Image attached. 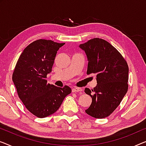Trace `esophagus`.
Wrapping results in <instances>:
<instances>
[{"instance_id":"obj_1","label":"esophagus","mask_w":146,"mask_h":146,"mask_svg":"<svg viewBox=\"0 0 146 146\" xmlns=\"http://www.w3.org/2000/svg\"><path fill=\"white\" fill-rule=\"evenodd\" d=\"M82 91V89L80 88H78V87H74L72 88V92H81Z\"/></svg>"}]
</instances>
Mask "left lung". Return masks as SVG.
<instances>
[{
	"label": "left lung",
	"instance_id": "1",
	"mask_svg": "<svg viewBox=\"0 0 146 146\" xmlns=\"http://www.w3.org/2000/svg\"><path fill=\"white\" fill-rule=\"evenodd\" d=\"M79 46L88 58L87 75L96 74L97 80L94 88L84 89L92 100L85 112L94 118H105L118 107L127 92V62L113 46L104 39H90Z\"/></svg>",
	"mask_w": 146,
	"mask_h": 146
}]
</instances>
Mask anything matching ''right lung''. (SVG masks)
Returning <instances> with one entry per match:
<instances>
[{
    "mask_svg": "<svg viewBox=\"0 0 146 146\" xmlns=\"http://www.w3.org/2000/svg\"><path fill=\"white\" fill-rule=\"evenodd\" d=\"M64 44L45 39L34 41L23 50L13 72L12 80L19 99L39 118L54 113L71 92L68 86L56 87L46 79L52 71L58 50Z\"/></svg>",
    "mask_w": 146,
    "mask_h": 146,
    "instance_id": "right-lung-1",
    "label": "right lung"
}]
</instances>
